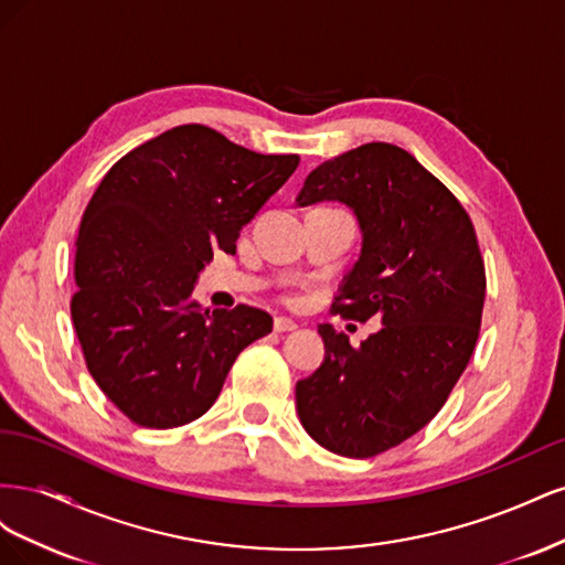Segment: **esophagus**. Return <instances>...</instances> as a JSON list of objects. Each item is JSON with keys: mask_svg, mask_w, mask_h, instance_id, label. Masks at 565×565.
<instances>
[{"mask_svg": "<svg viewBox=\"0 0 565 565\" xmlns=\"http://www.w3.org/2000/svg\"><path fill=\"white\" fill-rule=\"evenodd\" d=\"M299 324L292 320V318H285V316H278L276 320H273V330L276 332H292L297 330Z\"/></svg>", "mask_w": 565, "mask_h": 565, "instance_id": "1", "label": "esophagus"}]
</instances>
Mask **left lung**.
Listing matches in <instances>:
<instances>
[{"instance_id":"obj_1","label":"left lung","mask_w":565,"mask_h":565,"mask_svg":"<svg viewBox=\"0 0 565 565\" xmlns=\"http://www.w3.org/2000/svg\"><path fill=\"white\" fill-rule=\"evenodd\" d=\"M322 200L344 202L363 231L332 311L382 330L355 349L320 324L324 361L297 382V413L324 450L363 459L446 405L481 330L486 266L459 200L398 146L365 143L316 167L297 204Z\"/></svg>"}]
</instances>
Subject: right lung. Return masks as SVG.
Listing matches in <instances>:
<instances>
[{"mask_svg": "<svg viewBox=\"0 0 565 565\" xmlns=\"http://www.w3.org/2000/svg\"><path fill=\"white\" fill-rule=\"evenodd\" d=\"M299 156H262L204 125L134 148L98 183L75 243L71 313L98 388L134 424L202 417L273 318L252 306L202 309L193 285L295 174Z\"/></svg>", "mask_w": 565, "mask_h": 565, "instance_id": "obj_1", "label": "right lung"}]
</instances>
